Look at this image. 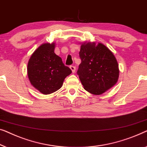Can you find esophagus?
Segmentation results:
<instances>
[{
  "instance_id": "34e87169",
  "label": "esophagus",
  "mask_w": 147,
  "mask_h": 147,
  "mask_svg": "<svg viewBox=\"0 0 147 147\" xmlns=\"http://www.w3.org/2000/svg\"><path fill=\"white\" fill-rule=\"evenodd\" d=\"M70 68H71V71H72V72H73V73H74V72H75V71H76V67H74V66H73V65L70 66Z\"/></svg>"
}]
</instances>
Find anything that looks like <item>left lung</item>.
<instances>
[{
    "label": "left lung",
    "mask_w": 147,
    "mask_h": 147,
    "mask_svg": "<svg viewBox=\"0 0 147 147\" xmlns=\"http://www.w3.org/2000/svg\"><path fill=\"white\" fill-rule=\"evenodd\" d=\"M79 57L81 63L77 74L84 88L94 94H101L117 83L119 65L113 53L104 45L82 44Z\"/></svg>",
    "instance_id": "8db88e82"
}]
</instances>
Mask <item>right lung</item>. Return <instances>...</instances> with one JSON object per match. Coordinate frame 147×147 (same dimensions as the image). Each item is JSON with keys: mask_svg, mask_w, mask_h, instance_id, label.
<instances>
[{"mask_svg": "<svg viewBox=\"0 0 147 147\" xmlns=\"http://www.w3.org/2000/svg\"><path fill=\"white\" fill-rule=\"evenodd\" d=\"M54 51V43L40 45L33 53L28 63L27 72L30 83L45 94L60 89L65 78L72 73Z\"/></svg>", "mask_w": 147, "mask_h": 147, "instance_id": "1", "label": "right lung"}]
</instances>
